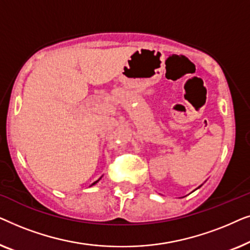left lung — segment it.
<instances>
[{
    "mask_svg": "<svg viewBox=\"0 0 250 250\" xmlns=\"http://www.w3.org/2000/svg\"><path fill=\"white\" fill-rule=\"evenodd\" d=\"M201 186H203V184H201ZM201 186H200V187H201ZM200 187H198V188H197V189H199V188H200ZM197 189H196V190H197Z\"/></svg>",
    "mask_w": 250,
    "mask_h": 250,
    "instance_id": "left-lung-1",
    "label": "left lung"
}]
</instances>
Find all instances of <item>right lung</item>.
Instances as JSON below:
<instances>
[{
    "mask_svg": "<svg viewBox=\"0 0 250 250\" xmlns=\"http://www.w3.org/2000/svg\"><path fill=\"white\" fill-rule=\"evenodd\" d=\"M101 177H102V176H101ZM101 177H100V179H99V180H97V181H95V182H93V183H92L90 187H92V186H94V184H97V183L99 182V181H100V180H101Z\"/></svg>",
    "mask_w": 250,
    "mask_h": 250,
    "instance_id": "1",
    "label": "right lung"
}]
</instances>
